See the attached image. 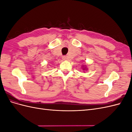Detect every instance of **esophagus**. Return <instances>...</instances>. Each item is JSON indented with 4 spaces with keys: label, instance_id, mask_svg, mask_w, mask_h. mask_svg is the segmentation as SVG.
Segmentation results:
<instances>
[{
    "label": "esophagus",
    "instance_id": "obj_1",
    "mask_svg": "<svg viewBox=\"0 0 132 132\" xmlns=\"http://www.w3.org/2000/svg\"><path fill=\"white\" fill-rule=\"evenodd\" d=\"M62 59L63 60H67L68 59V57L66 56V55H64V56H63V57H62Z\"/></svg>",
    "mask_w": 132,
    "mask_h": 132
}]
</instances>
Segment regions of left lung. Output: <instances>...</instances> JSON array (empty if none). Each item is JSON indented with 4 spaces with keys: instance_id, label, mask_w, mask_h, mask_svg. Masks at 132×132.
<instances>
[{
    "instance_id": "8db88e82",
    "label": "left lung",
    "mask_w": 132,
    "mask_h": 132,
    "mask_svg": "<svg viewBox=\"0 0 132 132\" xmlns=\"http://www.w3.org/2000/svg\"><path fill=\"white\" fill-rule=\"evenodd\" d=\"M84 69H85V68H84Z\"/></svg>"
}]
</instances>
